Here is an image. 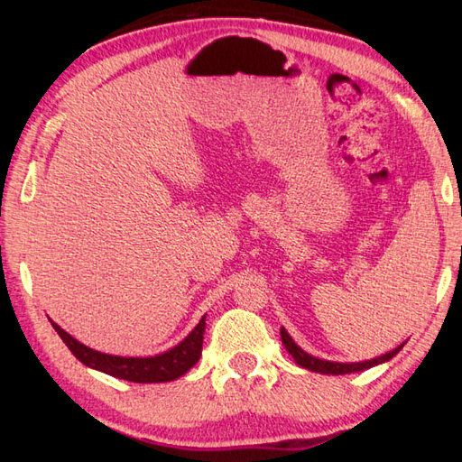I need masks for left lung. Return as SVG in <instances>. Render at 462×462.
<instances>
[{
	"instance_id": "8db88e82",
	"label": "left lung",
	"mask_w": 462,
	"mask_h": 462,
	"mask_svg": "<svg viewBox=\"0 0 462 462\" xmlns=\"http://www.w3.org/2000/svg\"><path fill=\"white\" fill-rule=\"evenodd\" d=\"M280 336H282L283 347L290 351V356L293 357V361H296L300 367L310 369L313 373H321V375H347V373H357V371H365L369 367L381 365V363L393 359L405 346V343H401V346L395 347L393 351L383 353V356H379L375 359H367V361H359V363H339V361H328V359H319V357L310 356L308 351H303L298 346V343L291 339V336L286 331V328L280 329Z\"/></svg>"
}]
</instances>
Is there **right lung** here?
<instances>
[{"label": "right lung", "instance_id": "1", "mask_svg": "<svg viewBox=\"0 0 462 462\" xmlns=\"http://www.w3.org/2000/svg\"><path fill=\"white\" fill-rule=\"evenodd\" d=\"M51 321V319H49ZM53 329L63 339L69 351L79 359L83 365L103 371L106 375L133 381V383H166L182 377L186 371L194 367L202 356V339L206 329V316L199 321L189 336H186L179 346L171 347L169 351L159 353V356L151 357H121V356H109V353H101L83 346L73 336H69L65 329L51 321Z\"/></svg>", "mask_w": 462, "mask_h": 462}]
</instances>
